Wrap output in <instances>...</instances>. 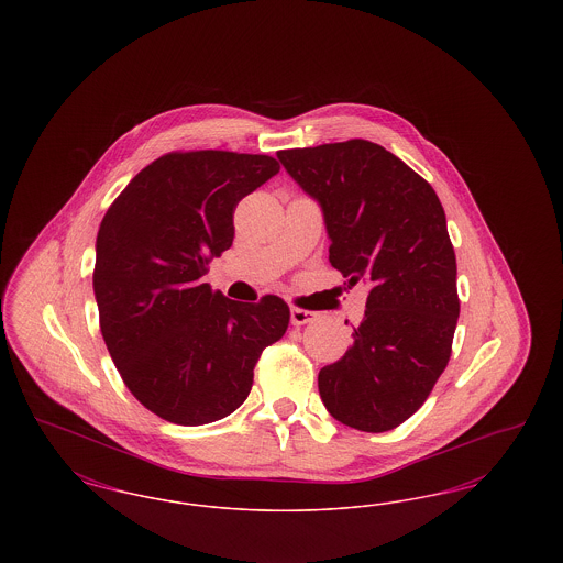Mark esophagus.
Segmentation results:
<instances>
[{
    "label": "esophagus",
    "instance_id": "1",
    "mask_svg": "<svg viewBox=\"0 0 563 563\" xmlns=\"http://www.w3.org/2000/svg\"><path fill=\"white\" fill-rule=\"evenodd\" d=\"M319 319L317 312H310V310H301V308H291V322L295 327H301V324H308V322H314Z\"/></svg>",
    "mask_w": 563,
    "mask_h": 563
}]
</instances>
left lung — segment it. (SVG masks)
<instances>
[{"label":"left lung","mask_w":563,"mask_h":563,"mask_svg":"<svg viewBox=\"0 0 563 563\" xmlns=\"http://www.w3.org/2000/svg\"><path fill=\"white\" fill-rule=\"evenodd\" d=\"M276 156L319 202L331 266L349 287H372L354 344L319 374L322 402L350 429H397L427 401L452 354L460 301L445 211L418 173L372 141Z\"/></svg>","instance_id":"8db88e82"}]
</instances>
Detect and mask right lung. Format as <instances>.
I'll list each match as a JSON object with an SVG mask.
<instances>
[{"label":"right lung","mask_w":563,"mask_h":563,"mask_svg":"<svg viewBox=\"0 0 563 563\" xmlns=\"http://www.w3.org/2000/svg\"><path fill=\"white\" fill-rule=\"evenodd\" d=\"M280 170L269 156L166 154L109 207L92 274L101 333L124 384L150 411L181 427L230 416L251 393L289 306L211 291L207 266L234 241V209Z\"/></svg>","instance_id":"obj_1"}]
</instances>
